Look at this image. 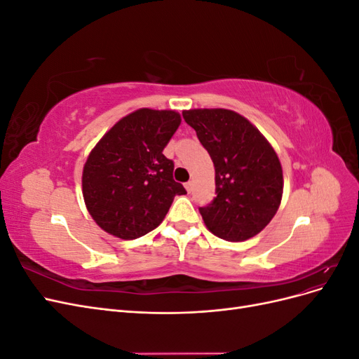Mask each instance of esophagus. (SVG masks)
I'll list each match as a JSON object with an SVG mask.
<instances>
[{"instance_id":"obj_1","label":"esophagus","mask_w":359,"mask_h":359,"mask_svg":"<svg viewBox=\"0 0 359 359\" xmlns=\"http://www.w3.org/2000/svg\"><path fill=\"white\" fill-rule=\"evenodd\" d=\"M184 187H186V190H187L189 193H191V190H193V182H191V181L186 182V184H184Z\"/></svg>"}]
</instances>
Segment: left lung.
<instances>
[{"instance_id": "left-lung-1", "label": "left lung", "mask_w": 359, "mask_h": 359, "mask_svg": "<svg viewBox=\"0 0 359 359\" xmlns=\"http://www.w3.org/2000/svg\"><path fill=\"white\" fill-rule=\"evenodd\" d=\"M215 168L214 201L199 208L210 232L226 241H245L276 215L283 194V170L274 148L233 111L182 112Z\"/></svg>"}]
</instances>
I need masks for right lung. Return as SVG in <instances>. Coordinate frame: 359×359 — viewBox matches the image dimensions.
Listing matches in <instances>:
<instances>
[{
  "label": "right lung",
  "mask_w": 359,
  "mask_h": 359,
  "mask_svg": "<svg viewBox=\"0 0 359 359\" xmlns=\"http://www.w3.org/2000/svg\"><path fill=\"white\" fill-rule=\"evenodd\" d=\"M181 124L175 111L137 109L94 147L83 166L86 210L103 231L135 240L163 222L173 198L186 194L163 149Z\"/></svg>",
  "instance_id": "1"
}]
</instances>
